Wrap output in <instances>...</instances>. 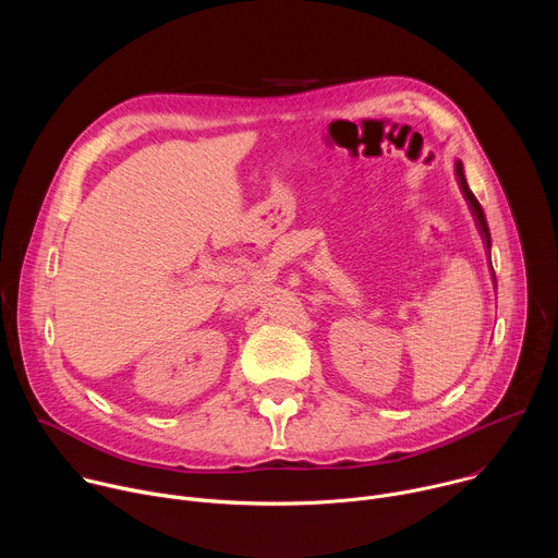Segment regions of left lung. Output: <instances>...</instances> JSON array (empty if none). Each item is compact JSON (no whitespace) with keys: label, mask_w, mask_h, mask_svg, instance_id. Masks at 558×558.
<instances>
[{"label":"left lung","mask_w":558,"mask_h":558,"mask_svg":"<svg viewBox=\"0 0 558 558\" xmlns=\"http://www.w3.org/2000/svg\"><path fill=\"white\" fill-rule=\"evenodd\" d=\"M454 177H457V185H459V190H461V194H463V198H465V203H468V207H470V211H472L474 225H476V229H480V233H482L484 247H486V252H488V258H490V229H488V222H486V214H484V209H482L480 201L474 198L472 190L468 187V181H465V174H463V163H461V161H454ZM490 276H493V282L497 284V278H495V269H493V260H490Z\"/></svg>","instance_id":"left-lung-1"}]
</instances>
